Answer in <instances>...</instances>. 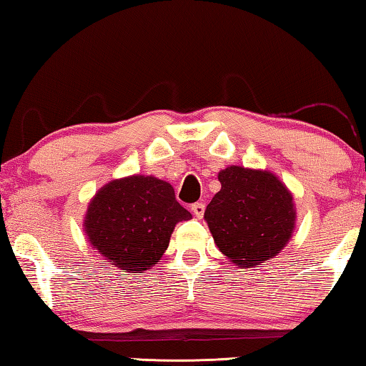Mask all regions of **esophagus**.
Returning a JSON list of instances; mask_svg holds the SVG:
<instances>
[{"label":"esophagus","mask_w":366,"mask_h":366,"mask_svg":"<svg viewBox=\"0 0 366 366\" xmlns=\"http://www.w3.org/2000/svg\"><path fill=\"white\" fill-rule=\"evenodd\" d=\"M192 213H194L195 218L200 219L203 213H205V203H202V202L194 203V205H192Z\"/></svg>","instance_id":"34e87169"}]
</instances>
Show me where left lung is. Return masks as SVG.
I'll return each mask as SVG.
<instances>
[{
    "instance_id": "8db88e82",
    "label": "left lung",
    "mask_w": 366,
    "mask_h": 366,
    "mask_svg": "<svg viewBox=\"0 0 366 366\" xmlns=\"http://www.w3.org/2000/svg\"><path fill=\"white\" fill-rule=\"evenodd\" d=\"M221 190L205 209L218 249L240 266H255L280 253L294 231L292 195L268 171L222 169Z\"/></svg>"
}]
</instances>
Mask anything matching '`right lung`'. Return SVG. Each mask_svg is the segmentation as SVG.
Returning <instances> with one entry per match:
<instances>
[{"label":"right lung","mask_w":366,"mask_h":366,"mask_svg":"<svg viewBox=\"0 0 366 366\" xmlns=\"http://www.w3.org/2000/svg\"><path fill=\"white\" fill-rule=\"evenodd\" d=\"M190 218L171 184L152 176H132L98 192L84 226L90 244L111 264L142 272L163 257L177 222Z\"/></svg>","instance_id":"right-lung-1"}]
</instances>
